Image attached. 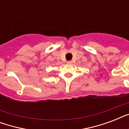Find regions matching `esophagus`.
Wrapping results in <instances>:
<instances>
[{"instance_id": "obj_1", "label": "esophagus", "mask_w": 129, "mask_h": 129, "mask_svg": "<svg viewBox=\"0 0 129 129\" xmlns=\"http://www.w3.org/2000/svg\"><path fill=\"white\" fill-rule=\"evenodd\" d=\"M72 61H67V63H68V64H72Z\"/></svg>"}]
</instances>
